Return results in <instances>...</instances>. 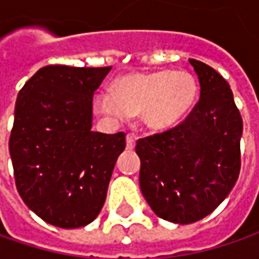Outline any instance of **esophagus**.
Wrapping results in <instances>:
<instances>
[{"label":"esophagus","instance_id":"obj_1","mask_svg":"<svg viewBox=\"0 0 259 259\" xmlns=\"http://www.w3.org/2000/svg\"><path fill=\"white\" fill-rule=\"evenodd\" d=\"M135 147V135L128 134L126 135V150H134Z\"/></svg>","mask_w":259,"mask_h":259}]
</instances>
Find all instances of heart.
I'll return each instance as SVG.
<instances>
[{"instance_id": "1", "label": "heart", "mask_w": 259, "mask_h": 259, "mask_svg": "<svg viewBox=\"0 0 259 259\" xmlns=\"http://www.w3.org/2000/svg\"><path fill=\"white\" fill-rule=\"evenodd\" d=\"M196 96V79L186 70L137 72L121 76L114 89L98 92L95 108L112 122L138 114L145 126L164 130L189 112Z\"/></svg>"}]
</instances>
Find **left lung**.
Returning a JSON list of instances; mask_svg holds the SVG:
<instances>
[{"mask_svg":"<svg viewBox=\"0 0 259 259\" xmlns=\"http://www.w3.org/2000/svg\"><path fill=\"white\" fill-rule=\"evenodd\" d=\"M200 99L180 124L138 140L140 187L158 218L193 224L231 193L241 170L242 118L229 83L210 66L189 59Z\"/></svg>","mask_w":259,"mask_h":259,"instance_id":"8db88e82","label":"left lung"}]
</instances>
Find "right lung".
Listing matches in <instances>:
<instances>
[{
  "instance_id": "1",
  "label": "right lung",
  "mask_w": 259,
  "mask_h": 259,
  "mask_svg": "<svg viewBox=\"0 0 259 259\" xmlns=\"http://www.w3.org/2000/svg\"><path fill=\"white\" fill-rule=\"evenodd\" d=\"M112 67L46 66L17 96L10 155L17 190L47 224L75 229L99 214L125 134L92 131V102Z\"/></svg>"
}]
</instances>
